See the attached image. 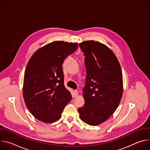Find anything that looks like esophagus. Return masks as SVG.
Masks as SVG:
<instances>
[{
	"label": "esophagus",
	"mask_w": 150,
	"mask_h": 150,
	"mask_svg": "<svg viewBox=\"0 0 150 150\" xmlns=\"http://www.w3.org/2000/svg\"><path fill=\"white\" fill-rule=\"evenodd\" d=\"M78 95V90H75L74 91V96L77 97Z\"/></svg>",
	"instance_id": "1"
}]
</instances>
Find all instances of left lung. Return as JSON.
I'll list each match as a JSON object with an SVG mask.
<instances>
[{
	"instance_id": "1",
	"label": "left lung",
	"mask_w": 150,
	"mask_h": 150,
	"mask_svg": "<svg viewBox=\"0 0 150 150\" xmlns=\"http://www.w3.org/2000/svg\"><path fill=\"white\" fill-rule=\"evenodd\" d=\"M79 46L85 56L87 77L82 90L85 104L78 110L83 122L96 126L113 115L120 103L122 69L115 53L101 42L86 41Z\"/></svg>"
}]
</instances>
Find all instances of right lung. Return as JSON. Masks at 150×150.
Wrapping results in <instances>:
<instances>
[{
	"label": "right lung",
	"instance_id": "right-lung-1",
	"mask_svg": "<svg viewBox=\"0 0 150 150\" xmlns=\"http://www.w3.org/2000/svg\"><path fill=\"white\" fill-rule=\"evenodd\" d=\"M78 47L74 42L56 41L38 49L24 74L23 97L27 108L38 120L53 123L60 119L72 99L64 85L62 64Z\"/></svg>",
	"mask_w": 150,
	"mask_h": 150
}]
</instances>
